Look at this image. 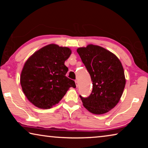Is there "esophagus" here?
<instances>
[{
    "label": "esophagus",
    "mask_w": 148,
    "mask_h": 148,
    "mask_svg": "<svg viewBox=\"0 0 148 148\" xmlns=\"http://www.w3.org/2000/svg\"><path fill=\"white\" fill-rule=\"evenodd\" d=\"M75 83H76V87H78L79 86V83H78V81H77V79L75 80Z\"/></svg>",
    "instance_id": "obj_1"
}]
</instances>
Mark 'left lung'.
I'll return each instance as SVG.
<instances>
[{"instance_id": "obj_1", "label": "left lung", "mask_w": 148, "mask_h": 148, "mask_svg": "<svg viewBox=\"0 0 148 148\" xmlns=\"http://www.w3.org/2000/svg\"><path fill=\"white\" fill-rule=\"evenodd\" d=\"M77 52L89 72L92 90L88 97H79L84 107L95 114H103L116 106L125 86L124 70L114 53L90 44Z\"/></svg>"}]
</instances>
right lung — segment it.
<instances>
[{
    "instance_id": "right-lung-1",
    "label": "right lung",
    "mask_w": 148,
    "mask_h": 148,
    "mask_svg": "<svg viewBox=\"0 0 148 148\" xmlns=\"http://www.w3.org/2000/svg\"><path fill=\"white\" fill-rule=\"evenodd\" d=\"M71 54L69 47L49 44L35 52L24 64L20 83L29 101L34 106L49 109L59 103L74 80L66 76L64 61Z\"/></svg>"
}]
</instances>
